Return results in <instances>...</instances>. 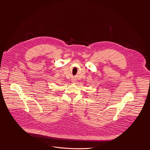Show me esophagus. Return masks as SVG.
Masks as SVG:
<instances>
[{
  "label": "esophagus",
  "instance_id": "34e87169",
  "mask_svg": "<svg viewBox=\"0 0 150 150\" xmlns=\"http://www.w3.org/2000/svg\"><path fill=\"white\" fill-rule=\"evenodd\" d=\"M72 82H75V80L74 79H72Z\"/></svg>",
  "mask_w": 150,
  "mask_h": 150
}]
</instances>
